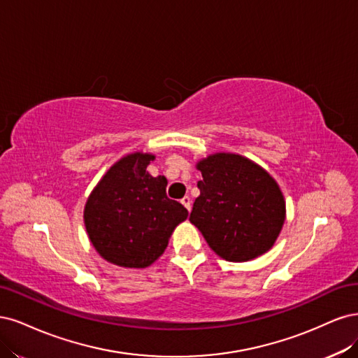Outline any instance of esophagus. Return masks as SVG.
<instances>
[{
	"instance_id": "34e87169",
	"label": "esophagus",
	"mask_w": 358,
	"mask_h": 358,
	"mask_svg": "<svg viewBox=\"0 0 358 358\" xmlns=\"http://www.w3.org/2000/svg\"><path fill=\"white\" fill-rule=\"evenodd\" d=\"M181 203L186 206V208L190 211L192 210V199L189 198V196H184V198L181 199Z\"/></svg>"
}]
</instances>
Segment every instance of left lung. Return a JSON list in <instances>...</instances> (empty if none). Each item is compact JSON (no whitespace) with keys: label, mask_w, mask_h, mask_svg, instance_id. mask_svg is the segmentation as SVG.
<instances>
[{"label":"left lung","mask_w":358,"mask_h":358,"mask_svg":"<svg viewBox=\"0 0 358 358\" xmlns=\"http://www.w3.org/2000/svg\"><path fill=\"white\" fill-rule=\"evenodd\" d=\"M190 223L201 230L217 256L248 262L268 252L285 222V199L266 169L235 153L201 159Z\"/></svg>","instance_id":"8db88e82"}]
</instances>
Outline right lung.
Returning a JSON list of instances; mask_svg holds the SVG:
<instances>
[{
  "mask_svg": "<svg viewBox=\"0 0 358 358\" xmlns=\"http://www.w3.org/2000/svg\"><path fill=\"white\" fill-rule=\"evenodd\" d=\"M155 155L135 152L114 164L90 192L85 226L98 255L122 268H147L168 247L174 229L187 218L166 196V178L148 174Z\"/></svg>",
  "mask_w": 358,
  "mask_h": 358,
  "instance_id": "obj_1",
  "label": "right lung"
}]
</instances>
